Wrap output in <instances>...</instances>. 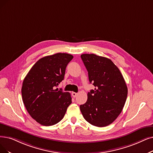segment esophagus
<instances>
[{
    "instance_id": "esophagus-1",
    "label": "esophagus",
    "mask_w": 153,
    "mask_h": 153,
    "mask_svg": "<svg viewBox=\"0 0 153 153\" xmlns=\"http://www.w3.org/2000/svg\"><path fill=\"white\" fill-rule=\"evenodd\" d=\"M71 95H72V96L73 97H76L77 95H78V94L77 93H76V92H72L71 93Z\"/></svg>"
}]
</instances>
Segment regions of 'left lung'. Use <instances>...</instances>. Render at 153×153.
Returning a JSON list of instances; mask_svg holds the SVG:
<instances>
[{
	"label": "left lung",
	"mask_w": 153,
	"mask_h": 153,
	"mask_svg": "<svg viewBox=\"0 0 153 153\" xmlns=\"http://www.w3.org/2000/svg\"><path fill=\"white\" fill-rule=\"evenodd\" d=\"M81 58L94 90L88 93L87 102L80 106L84 119L97 127L112 124L123 111L127 87L119 69L112 61L95 54H83Z\"/></svg>",
	"instance_id": "obj_1"
}]
</instances>
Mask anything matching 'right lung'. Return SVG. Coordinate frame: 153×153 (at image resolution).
Returning <instances> with one entry per match:
<instances>
[{"mask_svg":"<svg viewBox=\"0 0 153 153\" xmlns=\"http://www.w3.org/2000/svg\"><path fill=\"white\" fill-rule=\"evenodd\" d=\"M71 54L56 53L39 59L26 77L22 87V97L29 115L39 124L50 126L57 124L71 103V95L58 90L64 79Z\"/></svg>","mask_w":153,"mask_h":153,"instance_id":"obj_1","label":"right lung"}]
</instances>
